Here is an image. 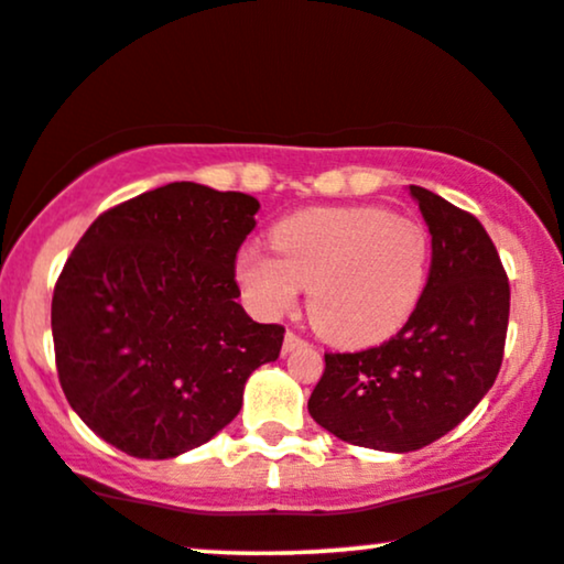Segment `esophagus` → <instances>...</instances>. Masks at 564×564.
Instances as JSON below:
<instances>
[{"label":"esophagus","instance_id":"1","mask_svg":"<svg viewBox=\"0 0 564 564\" xmlns=\"http://www.w3.org/2000/svg\"><path fill=\"white\" fill-rule=\"evenodd\" d=\"M302 345H306V340H304L302 335H296V333H286V337H283V352H291V350L302 348Z\"/></svg>","mask_w":564,"mask_h":564}]
</instances>
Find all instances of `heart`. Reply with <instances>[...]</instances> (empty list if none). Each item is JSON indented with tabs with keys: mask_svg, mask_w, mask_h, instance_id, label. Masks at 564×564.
Segmentation results:
<instances>
[{
	"mask_svg": "<svg viewBox=\"0 0 564 564\" xmlns=\"http://www.w3.org/2000/svg\"><path fill=\"white\" fill-rule=\"evenodd\" d=\"M275 258L239 252L237 278L260 312L278 317L310 289L312 325L340 345L394 335L417 310L431 273V235L410 216L381 206H322L296 212L270 231Z\"/></svg>",
	"mask_w": 564,
	"mask_h": 564,
	"instance_id": "1",
	"label": "heart"
}]
</instances>
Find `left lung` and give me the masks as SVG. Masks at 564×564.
<instances>
[{
    "label": "left lung",
    "instance_id": "1",
    "mask_svg": "<svg viewBox=\"0 0 564 564\" xmlns=\"http://www.w3.org/2000/svg\"><path fill=\"white\" fill-rule=\"evenodd\" d=\"M431 229V273L417 310L387 343L325 352L310 415L352 446L417 452L454 431L502 364L510 286L477 216L410 185Z\"/></svg>",
    "mask_w": 564,
    "mask_h": 564
}]
</instances>
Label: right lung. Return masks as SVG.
Masks as SVG:
<instances>
[{"mask_svg": "<svg viewBox=\"0 0 564 564\" xmlns=\"http://www.w3.org/2000/svg\"><path fill=\"white\" fill-rule=\"evenodd\" d=\"M258 208L252 195L170 183L97 216L66 260L51 302L58 381L120 452L172 459L212 441L250 373L281 352L286 329L237 302Z\"/></svg>", "mask_w": 564, "mask_h": 564, "instance_id": "add662e5", "label": "right lung"}]
</instances>
